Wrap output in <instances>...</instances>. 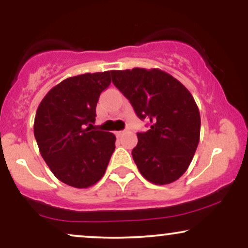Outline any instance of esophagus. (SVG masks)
Masks as SVG:
<instances>
[{"label": "esophagus", "instance_id": "1", "mask_svg": "<svg viewBox=\"0 0 248 248\" xmlns=\"http://www.w3.org/2000/svg\"><path fill=\"white\" fill-rule=\"evenodd\" d=\"M115 134H116V136H121L124 134V130H119V132H116Z\"/></svg>", "mask_w": 248, "mask_h": 248}]
</instances>
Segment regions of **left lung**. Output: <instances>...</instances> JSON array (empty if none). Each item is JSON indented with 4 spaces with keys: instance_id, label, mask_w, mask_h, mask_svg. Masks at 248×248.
Masks as SVG:
<instances>
[{
    "instance_id": "1",
    "label": "left lung",
    "mask_w": 248,
    "mask_h": 248,
    "mask_svg": "<svg viewBox=\"0 0 248 248\" xmlns=\"http://www.w3.org/2000/svg\"><path fill=\"white\" fill-rule=\"evenodd\" d=\"M113 84L150 128L133 149L139 171L150 183H172L186 171L197 149L201 115L191 93L160 69L110 71Z\"/></svg>"
}]
</instances>
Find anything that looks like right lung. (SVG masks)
I'll list each match as a JSON object with an SVG mask.
<instances>
[{
	"mask_svg": "<svg viewBox=\"0 0 248 248\" xmlns=\"http://www.w3.org/2000/svg\"><path fill=\"white\" fill-rule=\"evenodd\" d=\"M109 85V71L70 77L51 88L37 108L33 134L39 153L67 186L90 187L106 171L115 135L91 126L99 96Z\"/></svg>",
	"mask_w": 248,
	"mask_h": 248,
	"instance_id": "add662e5",
	"label": "right lung"
}]
</instances>
